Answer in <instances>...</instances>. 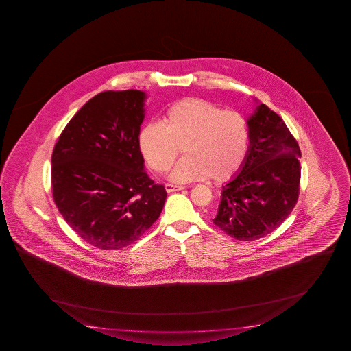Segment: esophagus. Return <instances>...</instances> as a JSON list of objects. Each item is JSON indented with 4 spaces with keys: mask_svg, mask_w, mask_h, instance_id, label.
<instances>
[{
    "mask_svg": "<svg viewBox=\"0 0 351 351\" xmlns=\"http://www.w3.org/2000/svg\"><path fill=\"white\" fill-rule=\"evenodd\" d=\"M183 189H184V186H180V185L169 184V183H167L166 184L167 193H173V191H183Z\"/></svg>",
    "mask_w": 351,
    "mask_h": 351,
    "instance_id": "esophagus-1",
    "label": "esophagus"
}]
</instances>
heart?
<instances>
[{
	"instance_id": "obj_1",
	"label": "heart",
	"mask_w": 351,
	"mask_h": 351,
	"mask_svg": "<svg viewBox=\"0 0 351 351\" xmlns=\"http://www.w3.org/2000/svg\"><path fill=\"white\" fill-rule=\"evenodd\" d=\"M138 146L157 173L167 172L183 149L184 157L171 173L173 182H225L247 160L250 124L237 110H222L200 98H184L169 107L162 125H146L140 131Z\"/></svg>"
}]
</instances>
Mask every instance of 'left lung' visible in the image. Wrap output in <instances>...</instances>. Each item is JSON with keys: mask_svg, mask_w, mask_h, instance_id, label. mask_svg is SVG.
Segmentation results:
<instances>
[{"mask_svg": "<svg viewBox=\"0 0 351 351\" xmlns=\"http://www.w3.org/2000/svg\"><path fill=\"white\" fill-rule=\"evenodd\" d=\"M250 152L241 172L222 186L213 223L238 241L275 231L298 202L301 151L284 120L265 104L248 120Z\"/></svg>", "mask_w": 351, "mask_h": 351, "instance_id": "8db88e82", "label": "left lung"}]
</instances>
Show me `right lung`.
<instances>
[{
	"label": "right lung",
	"instance_id": "obj_1",
	"mask_svg": "<svg viewBox=\"0 0 351 351\" xmlns=\"http://www.w3.org/2000/svg\"><path fill=\"white\" fill-rule=\"evenodd\" d=\"M145 93L106 90L60 134L51 156L55 205L73 231L99 250L134 243L160 217L167 191L143 171L138 146Z\"/></svg>",
	"mask_w": 351,
	"mask_h": 351
}]
</instances>
